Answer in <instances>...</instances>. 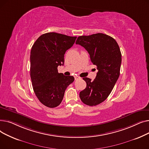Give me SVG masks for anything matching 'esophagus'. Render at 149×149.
I'll list each match as a JSON object with an SVG mask.
<instances>
[{"instance_id":"obj_1","label":"esophagus","mask_w":149,"mask_h":149,"mask_svg":"<svg viewBox=\"0 0 149 149\" xmlns=\"http://www.w3.org/2000/svg\"><path fill=\"white\" fill-rule=\"evenodd\" d=\"M80 79V77H79V76H75V80H78V79Z\"/></svg>"}]
</instances>
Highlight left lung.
<instances>
[{"mask_svg":"<svg viewBox=\"0 0 149 149\" xmlns=\"http://www.w3.org/2000/svg\"><path fill=\"white\" fill-rule=\"evenodd\" d=\"M76 44L88 52L98 69L93 81L87 77L83 79L87 85L80 92V98L85 104L98 105L108 97L118 79L121 63L120 47L113 38L102 33L79 36Z\"/></svg>","mask_w":149,"mask_h":149,"instance_id":"1","label":"left lung"}]
</instances>
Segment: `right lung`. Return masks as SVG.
<instances>
[{
    "mask_svg": "<svg viewBox=\"0 0 149 149\" xmlns=\"http://www.w3.org/2000/svg\"><path fill=\"white\" fill-rule=\"evenodd\" d=\"M76 38L48 33L39 37L31 48L30 76L33 89L38 100L47 107L59 106L67 87L74 81L73 76L58 73L57 67L63 65L64 55Z\"/></svg>",
    "mask_w": 149,
    "mask_h": 149,
    "instance_id": "obj_1",
    "label": "right lung"
}]
</instances>
